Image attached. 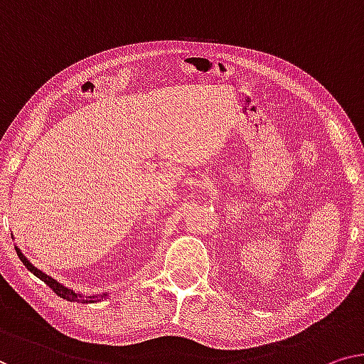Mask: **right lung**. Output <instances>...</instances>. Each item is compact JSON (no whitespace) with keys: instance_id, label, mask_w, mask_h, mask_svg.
Here are the masks:
<instances>
[{"instance_id":"obj_1","label":"right lung","mask_w":364,"mask_h":364,"mask_svg":"<svg viewBox=\"0 0 364 364\" xmlns=\"http://www.w3.org/2000/svg\"><path fill=\"white\" fill-rule=\"evenodd\" d=\"M14 238V237H13ZM14 250H16V253H18V257H19V259L21 262H23V264L24 267L31 271L32 274H36L37 278L39 279H42L43 283H46L48 287H52L53 289V292H55L57 296H60V297H63V299H67V301H73V302H85V304H95V302H101L102 299H106V297H109V294L111 292H102V294H83V292H78V291H75V289H72V287H68V286H65V284H62V283H58L57 279H53L52 276H48L47 273H43L42 269H39V268H36L34 264H32L29 259L26 258V255L19 250L18 247L14 245Z\"/></svg>"}]
</instances>
